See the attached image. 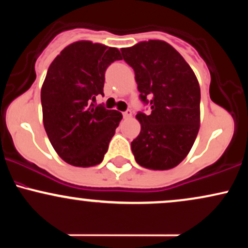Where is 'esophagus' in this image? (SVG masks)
Returning a JSON list of instances; mask_svg holds the SVG:
<instances>
[{
    "label": "esophagus",
    "mask_w": 248,
    "mask_h": 248,
    "mask_svg": "<svg viewBox=\"0 0 248 248\" xmlns=\"http://www.w3.org/2000/svg\"><path fill=\"white\" fill-rule=\"evenodd\" d=\"M132 115H133V113H132V110H130V109H127L126 112L124 113V119H130V118H132Z\"/></svg>",
    "instance_id": "1"
}]
</instances>
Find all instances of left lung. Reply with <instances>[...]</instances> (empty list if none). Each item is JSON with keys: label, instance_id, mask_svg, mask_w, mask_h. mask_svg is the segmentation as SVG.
I'll return each mask as SVG.
<instances>
[{"label": "left lung", "instance_id": "8db88e82", "mask_svg": "<svg viewBox=\"0 0 248 248\" xmlns=\"http://www.w3.org/2000/svg\"><path fill=\"white\" fill-rule=\"evenodd\" d=\"M122 58L135 72L142 101L152 113L136 115L141 132L132 142L135 161L150 170L177 167L195 143L201 126V88L190 65L160 39L122 47Z\"/></svg>", "mask_w": 248, "mask_h": 248}]
</instances>
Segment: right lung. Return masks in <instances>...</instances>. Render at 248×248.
<instances>
[{"label": "right lung", "instance_id": "obj_1", "mask_svg": "<svg viewBox=\"0 0 248 248\" xmlns=\"http://www.w3.org/2000/svg\"><path fill=\"white\" fill-rule=\"evenodd\" d=\"M120 51L78 41L53 59L41 90L43 124L53 149L66 163L88 168L101 163L122 114L95 106L104 94L105 71Z\"/></svg>", "mask_w": 248, "mask_h": 248}]
</instances>
